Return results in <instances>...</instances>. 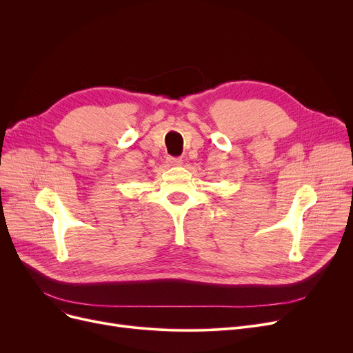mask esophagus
I'll return each instance as SVG.
<instances>
[{
    "mask_svg": "<svg viewBox=\"0 0 353 353\" xmlns=\"http://www.w3.org/2000/svg\"><path fill=\"white\" fill-rule=\"evenodd\" d=\"M167 163L169 165H181L183 160L180 157H167Z\"/></svg>",
    "mask_w": 353,
    "mask_h": 353,
    "instance_id": "1",
    "label": "esophagus"
}]
</instances>
